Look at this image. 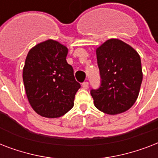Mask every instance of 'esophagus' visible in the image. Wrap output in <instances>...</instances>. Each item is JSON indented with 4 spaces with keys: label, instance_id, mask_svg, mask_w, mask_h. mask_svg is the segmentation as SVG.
Instances as JSON below:
<instances>
[{
    "label": "esophagus",
    "instance_id": "esophagus-1",
    "mask_svg": "<svg viewBox=\"0 0 158 158\" xmlns=\"http://www.w3.org/2000/svg\"><path fill=\"white\" fill-rule=\"evenodd\" d=\"M82 87H83L84 89H87L89 88V83H88V82H84V83L82 84Z\"/></svg>",
    "mask_w": 158,
    "mask_h": 158
}]
</instances>
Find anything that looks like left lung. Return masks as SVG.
Returning a JSON list of instances; mask_svg holds the SVG:
<instances>
[{"label":"left lung","instance_id":"1","mask_svg":"<svg viewBox=\"0 0 158 158\" xmlns=\"http://www.w3.org/2000/svg\"><path fill=\"white\" fill-rule=\"evenodd\" d=\"M101 84L90 91L98 110L116 115L129 110L136 102L143 80L138 52L119 39H109L96 51Z\"/></svg>","mask_w":158,"mask_h":158}]
</instances>
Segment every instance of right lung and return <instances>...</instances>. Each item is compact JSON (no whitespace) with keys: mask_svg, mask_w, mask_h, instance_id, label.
<instances>
[{"mask_svg":"<svg viewBox=\"0 0 158 158\" xmlns=\"http://www.w3.org/2000/svg\"><path fill=\"white\" fill-rule=\"evenodd\" d=\"M67 54L66 47L49 39L27 55L23 69L26 94L33 110L43 117H60L74 106L80 84L67 63Z\"/></svg>","mask_w":158,"mask_h":158,"instance_id":"obj_1","label":"right lung"}]
</instances>
